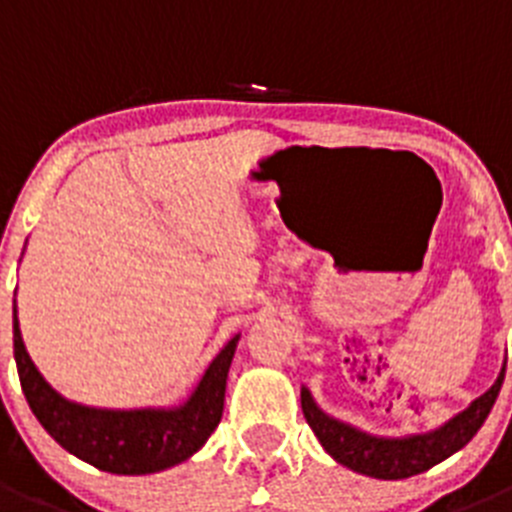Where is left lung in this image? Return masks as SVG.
<instances>
[{
    "instance_id": "obj_1",
    "label": "left lung",
    "mask_w": 512,
    "mask_h": 512,
    "mask_svg": "<svg viewBox=\"0 0 512 512\" xmlns=\"http://www.w3.org/2000/svg\"><path fill=\"white\" fill-rule=\"evenodd\" d=\"M503 379L505 366L497 382L492 384L485 395L477 397L467 410H461L459 415H454L449 423H443L436 431L418 433V436H369V433L359 431L354 425L341 423V420L325 415L315 405L307 387H302V413H305L312 433L323 443V449L338 464L374 479H408L413 474L436 467L438 461L449 459L451 454L464 449L477 436V431L482 428L487 415H490L492 405H495L497 395H500Z\"/></svg>"
}]
</instances>
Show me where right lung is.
<instances>
[{
	"mask_svg": "<svg viewBox=\"0 0 512 512\" xmlns=\"http://www.w3.org/2000/svg\"><path fill=\"white\" fill-rule=\"evenodd\" d=\"M12 333L17 374L35 418L69 454L112 474L161 472L182 464L205 446L223 418L225 382L241 338L235 336L225 343L223 351L207 366L197 390L179 408L104 410L66 400L45 382L22 343L17 305Z\"/></svg>",
	"mask_w": 512,
	"mask_h": 512,
	"instance_id": "add662e5",
	"label": "right lung"
}]
</instances>
